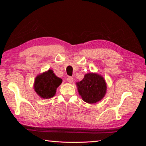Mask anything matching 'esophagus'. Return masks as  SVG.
I'll return each mask as SVG.
<instances>
[{
    "label": "esophagus",
    "instance_id": "obj_1",
    "mask_svg": "<svg viewBox=\"0 0 146 146\" xmlns=\"http://www.w3.org/2000/svg\"><path fill=\"white\" fill-rule=\"evenodd\" d=\"M67 81H68V82L71 83L73 82V79L71 76H68L67 78Z\"/></svg>",
    "mask_w": 146,
    "mask_h": 146
}]
</instances>
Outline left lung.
<instances>
[{
	"label": "left lung",
	"instance_id": "1",
	"mask_svg": "<svg viewBox=\"0 0 146 146\" xmlns=\"http://www.w3.org/2000/svg\"><path fill=\"white\" fill-rule=\"evenodd\" d=\"M76 84L83 100L88 104L97 103L106 94V82L103 77L97 73L86 74L82 81Z\"/></svg>",
	"mask_w": 146,
	"mask_h": 146
}]
</instances>
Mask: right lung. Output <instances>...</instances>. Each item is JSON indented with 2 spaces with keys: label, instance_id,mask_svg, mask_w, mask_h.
I'll use <instances>...</instances> for the list:
<instances>
[{
  "label": "right lung",
  "instance_id": "right-lung-1",
  "mask_svg": "<svg viewBox=\"0 0 146 146\" xmlns=\"http://www.w3.org/2000/svg\"><path fill=\"white\" fill-rule=\"evenodd\" d=\"M62 83V79L55 75L52 70H49L37 76L34 88L40 97L50 98L54 97L56 89Z\"/></svg>",
  "mask_w": 146,
  "mask_h": 146
}]
</instances>
